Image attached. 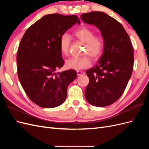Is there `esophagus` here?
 <instances>
[{"instance_id":"esophagus-1","label":"esophagus","mask_w":149,"mask_h":149,"mask_svg":"<svg viewBox=\"0 0 149 149\" xmlns=\"http://www.w3.org/2000/svg\"><path fill=\"white\" fill-rule=\"evenodd\" d=\"M76 73H77V74L78 76H81V75H83L85 73L84 71H76Z\"/></svg>"}]
</instances>
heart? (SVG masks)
Segmentation results:
<instances>
[{
    "label": "heart",
    "mask_w": 149,
    "mask_h": 149,
    "mask_svg": "<svg viewBox=\"0 0 149 149\" xmlns=\"http://www.w3.org/2000/svg\"><path fill=\"white\" fill-rule=\"evenodd\" d=\"M74 37L79 41L85 43L84 55H88L93 60H97L101 57L104 49V40L100 35H95L93 30L87 27H81L73 33ZM71 38L68 33H63L60 38L59 47L63 55L67 56L69 54ZM91 65L89 56L71 58L66 60V66L69 69L75 70H83Z\"/></svg>",
    "instance_id": "b5f03b06"
}]
</instances>
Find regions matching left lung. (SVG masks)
Wrapping results in <instances>:
<instances>
[{"instance_id": "8db88e82", "label": "left lung", "mask_w": 149, "mask_h": 149, "mask_svg": "<svg viewBox=\"0 0 149 149\" xmlns=\"http://www.w3.org/2000/svg\"><path fill=\"white\" fill-rule=\"evenodd\" d=\"M80 18L101 31L105 44L97 64L86 71L89 83L85 90L86 99L94 106L111 105L123 94L132 75V43L123 25L105 13L91 12Z\"/></svg>"}]
</instances>
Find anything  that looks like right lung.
I'll return each instance as SVG.
<instances>
[{
  "instance_id": "1",
  "label": "right lung",
  "mask_w": 149,
  "mask_h": 149,
  "mask_svg": "<svg viewBox=\"0 0 149 149\" xmlns=\"http://www.w3.org/2000/svg\"><path fill=\"white\" fill-rule=\"evenodd\" d=\"M76 15H45L26 30L17 55L18 77L26 95L38 106L53 108L63 103L67 88L75 79L73 70L58 72L64 65L61 36L74 24Z\"/></svg>"
}]
</instances>
